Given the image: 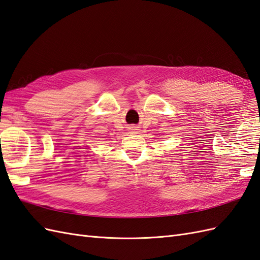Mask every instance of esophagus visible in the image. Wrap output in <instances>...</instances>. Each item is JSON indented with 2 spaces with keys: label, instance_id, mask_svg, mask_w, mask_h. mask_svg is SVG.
Returning a JSON list of instances; mask_svg holds the SVG:
<instances>
[{
  "label": "esophagus",
  "instance_id": "esophagus-1",
  "mask_svg": "<svg viewBox=\"0 0 260 260\" xmlns=\"http://www.w3.org/2000/svg\"><path fill=\"white\" fill-rule=\"evenodd\" d=\"M128 129L130 130V133H138L139 132V127L136 124H131L128 127Z\"/></svg>",
  "mask_w": 260,
  "mask_h": 260
}]
</instances>
